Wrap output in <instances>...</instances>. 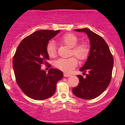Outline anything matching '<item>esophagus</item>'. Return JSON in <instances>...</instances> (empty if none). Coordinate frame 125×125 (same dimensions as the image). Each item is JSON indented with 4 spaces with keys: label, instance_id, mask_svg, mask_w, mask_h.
<instances>
[{
    "label": "esophagus",
    "instance_id": "1",
    "mask_svg": "<svg viewBox=\"0 0 125 125\" xmlns=\"http://www.w3.org/2000/svg\"><path fill=\"white\" fill-rule=\"evenodd\" d=\"M63 75H64V77H69V76H71V74H67V73H64L63 74Z\"/></svg>",
    "mask_w": 125,
    "mask_h": 125
}]
</instances>
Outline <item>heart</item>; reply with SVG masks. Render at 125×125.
Instances as JSON below:
<instances>
[{"instance_id": "obj_1", "label": "heart", "mask_w": 125, "mask_h": 125, "mask_svg": "<svg viewBox=\"0 0 125 125\" xmlns=\"http://www.w3.org/2000/svg\"><path fill=\"white\" fill-rule=\"evenodd\" d=\"M61 41L67 46L72 48V54L76 56L81 61H83L88 56L89 53V47L85 42L77 44L78 38L73 33H66L62 36ZM46 51L48 55L51 58L55 56L56 53V44L53 41L48 43L46 46ZM77 59L74 57L67 59H59L55 62V66L64 72H71L77 66Z\"/></svg>"}]
</instances>
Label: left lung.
Returning a JSON list of instances; mask_svg holds the SVG:
<instances>
[{
  "label": "left lung",
  "instance_id": "left-lung-1",
  "mask_svg": "<svg viewBox=\"0 0 125 125\" xmlns=\"http://www.w3.org/2000/svg\"><path fill=\"white\" fill-rule=\"evenodd\" d=\"M84 32L90 41V52L85 63L79 69L83 73V78L77 75L79 83L72 92L76 96L83 99H92L99 96L106 90L112 78L113 58L109 48L104 40L87 28L75 29Z\"/></svg>",
  "mask_w": 125,
  "mask_h": 125
}]
</instances>
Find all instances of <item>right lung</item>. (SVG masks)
<instances>
[{
	"mask_svg": "<svg viewBox=\"0 0 125 125\" xmlns=\"http://www.w3.org/2000/svg\"><path fill=\"white\" fill-rule=\"evenodd\" d=\"M61 30L36 31L19 44L13 59V68L16 82L23 92L35 100H44L52 96L56 83L63 76L62 72L51 68L48 73L41 64H48L46 51L49 41Z\"/></svg>",
	"mask_w": 125,
	"mask_h": 125,
	"instance_id": "1",
	"label": "right lung"
}]
</instances>
